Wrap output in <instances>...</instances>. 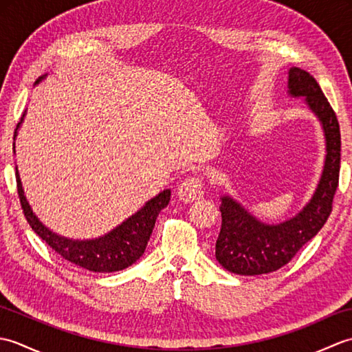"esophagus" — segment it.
<instances>
[{
	"mask_svg": "<svg viewBox=\"0 0 352 352\" xmlns=\"http://www.w3.org/2000/svg\"><path fill=\"white\" fill-rule=\"evenodd\" d=\"M204 193V182L201 177H188L186 180L178 186V198L184 203H192V201L203 197Z\"/></svg>",
	"mask_w": 352,
	"mask_h": 352,
	"instance_id": "1",
	"label": "esophagus"
}]
</instances>
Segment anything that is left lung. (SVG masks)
<instances>
[{
	"mask_svg": "<svg viewBox=\"0 0 352 352\" xmlns=\"http://www.w3.org/2000/svg\"><path fill=\"white\" fill-rule=\"evenodd\" d=\"M289 94L292 96H305L309 107L322 124L327 140L322 177L315 195L302 212L278 226L260 222L234 199L222 198V226L214 254L216 260L233 274L261 275L278 271L319 233L333 210L340 170L338 116L318 81L304 69L292 68L289 71Z\"/></svg>",
	"mask_w": 352,
	"mask_h": 352,
	"instance_id": "8db88e82",
	"label": "left lung"
}]
</instances>
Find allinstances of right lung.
<instances>
[{"mask_svg":"<svg viewBox=\"0 0 352 352\" xmlns=\"http://www.w3.org/2000/svg\"><path fill=\"white\" fill-rule=\"evenodd\" d=\"M14 136H16V130H14ZM16 188L25 219L30 223V227L34 230V233L51 250L60 254L65 260L89 269L92 272H116L136 263L142 257V254L145 252L149 236H151L155 226L157 216H159L162 208L169 204L170 199V190H163L155 198L148 201L131 218L122 222L113 231H110L109 234L100 239H92V241H72V239H66L52 233L36 218V214L32 212L24 197L18 169Z\"/></svg>","mask_w":352,"mask_h":352,"instance_id":"add662e5","label":"right lung"}]
</instances>
